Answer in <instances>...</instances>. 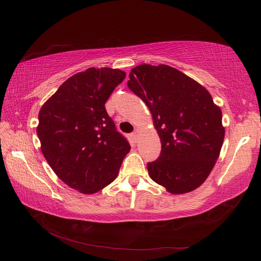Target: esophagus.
Wrapping results in <instances>:
<instances>
[{
    "label": "esophagus",
    "mask_w": 261,
    "mask_h": 261,
    "mask_svg": "<svg viewBox=\"0 0 261 261\" xmlns=\"http://www.w3.org/2000/svg\"><path fill=\"white\" fill-rule=\"evenodd\" d=\"M132 137H134V139H135V141H138V139H139V137H140V132H139V130H136L134 134H132Z\"/></svg>",
    "instance_id": "esophagus-1"
}]
</instances>
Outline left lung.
Segmentation results:
<instances>
[{
    "label": "left lung",
    "instance_id": "left-lung-1",
    "mask_svg": "<svg viewBox=\"0 0 261 261\" xmlns=\"http://www.w3.org/2000/svg\"><path fill=\"white\" fill-rule=\"evenodd\" d=\"M127 87L146 103L162 142L150 178L171 194L196 190L206 180L224 139L222 112L208 91L168 65H139Z\"/></svg>",
    "mask_w": 261,
    "mask_h": 261
}]
</instances>
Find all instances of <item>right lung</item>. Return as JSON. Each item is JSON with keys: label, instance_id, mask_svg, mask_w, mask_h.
Wrapping results in <instances>:
<instances>
[{"label": "right lung", "instance_id": "1", "mask_svg": "<svg viewBox=\"0 0 261 261\" xmlns=\"http://www.w3.org/2000/svg\"><path fill=\"white\" fill-rule=\"evenodd\" d=\"M124 79L123 70L91 67L64 82L39 112L43 156L55 174L80 193L94 194L111 184L131 149L105 110Z\"/></svg>", "mask_w": 261, "mask_h": 261}]
</instances>
